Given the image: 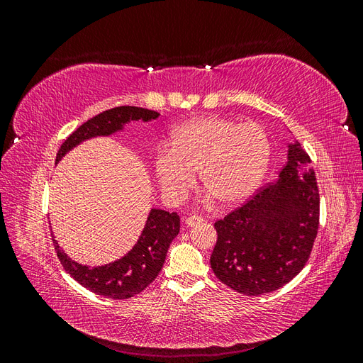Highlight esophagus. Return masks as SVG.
<instances>
[{
	"label": "esophagus",
	"mask_w": 363,
	"mask_h": 363,
	"mask_svg": "<svg viewBox=\"0 0 363 363\" xmlns=\"http://www.w3.org/2000/svg\"><path fill=\"white\" fill-rule=\"evenodd\" d=\"M204 223V218L201 215H191L186 218V225L188 227H195L196 224Z\"/></svg>",
	"instance_id": "esophagus-1"
}]
</instances>
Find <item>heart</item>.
Here are the masks:
<instances>
[{"instance_id": "heart-1", "label": "heart", "mask_w": 363, "mask_h": 363, "mask_svg": "<svg viewBox=\"0 0 363 363\" xmlns=\"http://www.w3.org/2000/svg\"><path fill=\"white\" fill-rule=\"evenodd\" d=\"M269 157L271 142L260 124L204 116L172 130L168 147L157 151L155 169L169 199L188 195L199 172L203 189L228 207L245 201L257 189Z\"/></svg>"}]
</instances>
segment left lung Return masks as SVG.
<instances>
[{"label":"left lung","instance_id":"8db88e82","mask_svg":"<svg viewBox=\"0 0 363 363\" xmlns=\"http://www.w3.org/2000/svg\"><path fill=\"white\" fill-rule=\"evenodd\" d=\"M320 225V191L311 157L289 145L279 179L215 223V276L244 295L277 291L311 257Z\"/></svg>","mask_w":363,"mask_h":363}]
</instances>
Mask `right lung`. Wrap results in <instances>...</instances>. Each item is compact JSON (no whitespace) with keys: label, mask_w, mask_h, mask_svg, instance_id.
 <instances>
[{"label":"right lung","mask_w":363,"mask_h":363,"mask_svg":"<svg viewBox=\"0 0 363 363\" xmlns=\"http://www.w3.org/2000/svg\"><path fill=\"white\" fill-rule=\"evenodd\" d=\"M157 116L159 113L155 111L133 106L108 108V111L86 121L65 139L57 151L56 160L59 162L71 148L86 139L112 135L130 121H151ZM179 230L180 216L177 213L151 208L144 232L133 250L128 251L123 259L96 268H87L71 260L60 250L56 240L52 239V242L62 267L82 286L96 295L107 296V298L125 300L140 294L159 276L168 248L172 239L179 235Z\"/></svg>","instance_id":"1"}]
</instances>
